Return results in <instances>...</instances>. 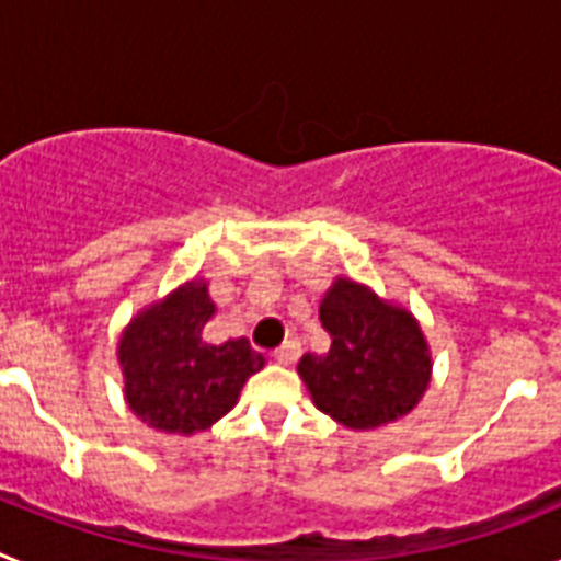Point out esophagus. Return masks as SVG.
Masks as SVG:
<instances>
[{
    "label": "esophagus",
    "instance_id": "34e87169",
    "mask_svg": "<svg viewBox=\"0 0 561 561\" xmlns=\"http://www.w3.org/2000/svg\"><path fill=\"white\" fill-rule=\"evenodd\" d=\"M297 356H300V342L289 340V342H284V345H280V348L275 351V354H272V359L280 362V365H291V362H295Z\"/></svg>",
    "mask_w": 561,
    "mask_h": 561
}]
</instances>
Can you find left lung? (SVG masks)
<instances>
[{"mask_svg":"<svg viewBox=\"0 0 561 561\" xmlns=\"http://www.w3.org/2000/svg\"><path fill=\"white\" fill-rule=\"evenodd\" d=\"M320 323L331 336L329 354H306L297 374L325 415L374 430L419 404L430 385V351L410 311L340 277L320 304Z\"/></svg>","mask_w":561,"mask_h":561,"instance_id":"8db88e82","label":"left lung"}]
</instances>
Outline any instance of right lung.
I'll return each instance as SVG.
<instances>
[{"mask_svg": "<svg viewBox=\"0 0 561 561\" xmlns=\"http://www.w3.org/2000/svg\"><path fill=\"white\" fill-rule=\"evenodd\" d=\"M205 284H187L153 304L121 336L128 408L160 433H202L236 408V399L264 356L247 336L210 342L213 317Z\"/></svg>", "mask_w": 561, "mask_h": 561, "instance_id": "right-lung-1", "label": "right lung"}]
</instances>
